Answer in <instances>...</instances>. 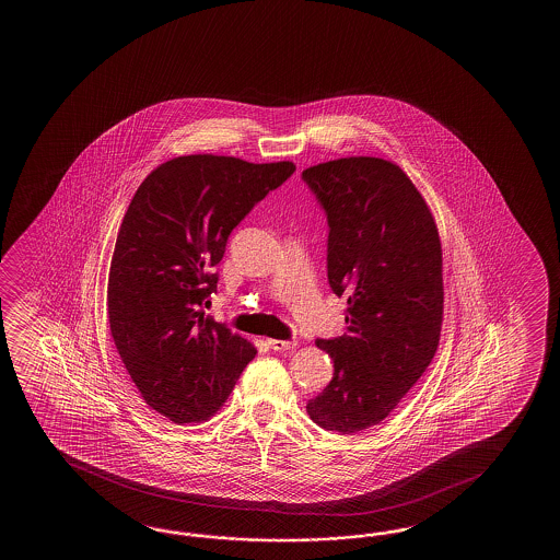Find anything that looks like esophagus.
I'll return each mask as SVG.
<instances>
[{"instance_id": "obj_1", "label": "esophagus", "mask_w": 560, "mask_h": 560, "mask_svg": "<svg viewBox=\"0 0 560 560\" xmlns=\"http://www.w3.org/2000/svg\"><path fill=\"white\" fill-rule=\"evenodd\" d=\"M268 346H270L272 350L284 352V350H294L298 346V340L296 338H292V340H268Z\"/></svg>"}]
</instances>
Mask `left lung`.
Here are the masks:
<instances>
[{"mask_svg": "<svg viewBox=\"0 0 560 560\" xmlns=\"http://www.w3.org/2000/svg\"><path fill=\"white\" fill-rule=\"evenodd\" d=\"M302 179L328 222L326 268L345 296L346 332L318 338L334 376L310 398V418L357 434L393 412L439 348L442 250L429 206L400 167L381 158H342Z\"/></svg>", "mask_w": 560, "mask_h": 560, "instance_id": "1", "label": "left lung"}]
</instances>
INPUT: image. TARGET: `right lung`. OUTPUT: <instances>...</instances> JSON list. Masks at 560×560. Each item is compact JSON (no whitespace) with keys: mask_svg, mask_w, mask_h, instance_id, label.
<instances>
[{"mask_svg":"<svg viewBox=\"0 0 560 560\" xmlns=\"http://www.w3.org/2000/svg\"><path fill=\"white\" fill-rule=\"evenodd\" d=\"M294 170L182 155L131 198L107 280L109 330L145 405L178 424L212 417L256 357L200 308L215 292L232 230Z\"/></svg>","mask_w":560,"mask_h":560,"instance_id":"right-lung-1","label":"right lung"}]
</instances>
